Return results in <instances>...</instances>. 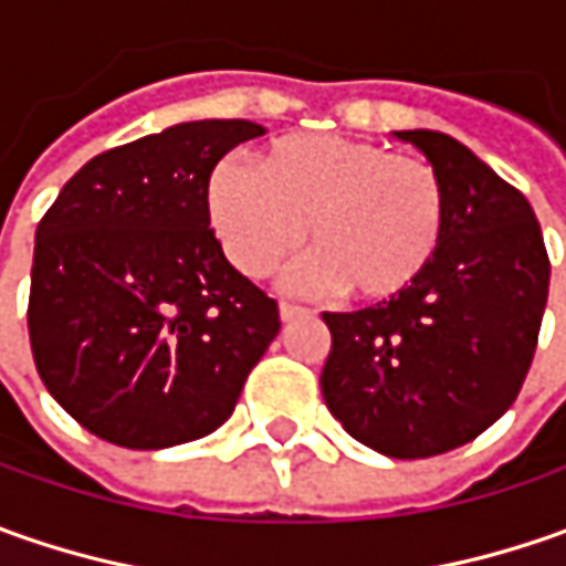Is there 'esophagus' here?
Instances as JSON below:
<instances>
[{
  "label": "esophagus",
  "mask_w": 566,
  "mask_h": 566,
  "mask_svg": "<svg viewBox=\"0 0 566 566\" xmlns=\"http://www.w3.org/2000/svg\"><path fill=\"white\" fill-rule=\"evenodd\" d=\"M312 315L308 308H302V305H290V302H280V317L283 321H293V317H305Z\"/></svg>",
  "instance_id": "1"
}]
</instances>
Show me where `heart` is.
Instances as JSON below:
<instances>
[{
    "mask_svg": "<svg viewBox=\"0 0 566 566\" xmlns=\"http://www.w3.org/2000/svg\"><path fill=\"white\" fill-rule=\"evenodd\" d=\"M205 205L235 271L261 280L305 239L312 254L290 286H339L361 302L409 290L434 261L447 223L444 182L428 160L337 135H290L254 166L217 164Z\"/></svg>",
    "mask_w": 566,
    "mask_h": 566,
    "instance_id": "b5f03b06",
    "label": "heart"
}]
</instances>
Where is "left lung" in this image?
<instances>
[{
    "label": "left lung",
    "instance_id": "left-lung-1",
    "mask_svg": "<svg viewBox=\"0 0 566 566\" xmlns=\"http://www.w3.org/2000/svg\"><path fill=\"white\" fill-rule=\"evenodd\" d=\"M447 191L441 249L400 295L324 312L327 409L356 441L397 460L469 444L516 400L548 302V251L530 201L444 132H394Z\"/></svg>",
    "mask_w": 566,
    "mask_h": 566
}]
</instances>
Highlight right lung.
Wrapping results in <instances>:
<instances>
[{"mask_svg": "<svg viewBox=\"0 0 566 566\" xmlns=\"http://www.w3.org/2000/svg\"><path fill=\"white\" fill-rule=\"evenodd\" d=\"M249 119L172 125L84 164L36 227L28 331L53 400L103 441L164 450L227 422L280 334L207 217Z\"/></svg>", "mask_w": 566, "mask_h": 566, "instance_id": "add662e5", "label": "right lung"}]
</instances>
